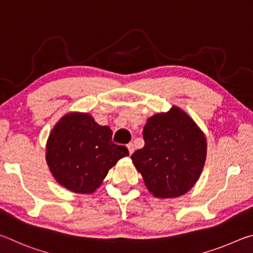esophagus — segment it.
<instances>
[{"mask_svg":"<svg viewBox=\"0 0 253 253\" xmlns=\"http://www.w3.org/2000/svg\"><path fill=\"white\" fill-rule=\"evenodd\" d=\"M127 150H129V154L132 155L134 152V147H133V143H129L127 144Z\"/></svg>","mask_w":253,"mask_h":253,"instance_id":"esophagus-1","label":"esophagus"}]
</instances>
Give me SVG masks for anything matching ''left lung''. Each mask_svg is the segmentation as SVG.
Here are the masks:
<instances>
[{"instance_id":"8db88e82","label":"left lung","mask_w":253,"mask_h":253,"mask_svg":"<svg viewBox=\"0 0 253 253\" xmlns=\"http://www.w3.org/2000/svg\"><path fill=\"white\" fill-rule=\"evenodd\" d=\"M144 147L131 156L146 187L157 198L185 195L201 177L206 136L180 107L157 113L143 127Z\"/></svg>"}]
</instances>
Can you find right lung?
I'll use <instances>...</instances> for the list:
<instances>
[{"mask_svg": "<svg viewBox=\"0 0 253 253\" xmlns=\"http://www.w3.org/2000/svg\"><path fill=\"white\" fill-rule=\"evenodd\" d=\"M127 149L112 142L110 126L85 112H69L58 121L45 144V161L55 180L76 194L95 193Z\"/></svg>", "mask_w": 253, "mask_h": 253, "instance_id": "obj_1", "label": "right lung"}]
</instances>
